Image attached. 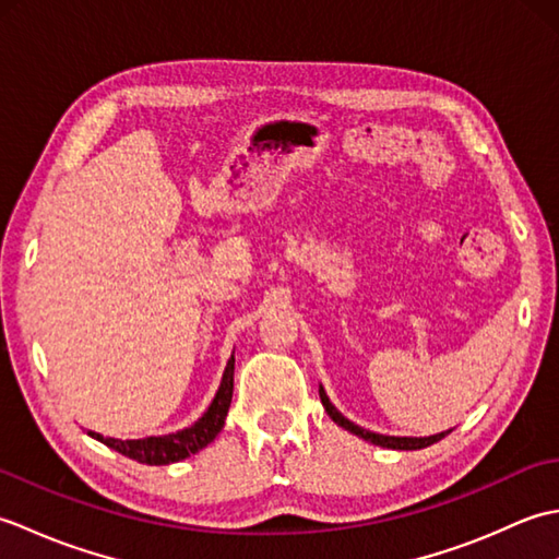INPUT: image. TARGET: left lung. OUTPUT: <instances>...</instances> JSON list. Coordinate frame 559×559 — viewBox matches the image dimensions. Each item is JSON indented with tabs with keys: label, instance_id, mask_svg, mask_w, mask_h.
<instances>
[{
	"label": "left lung",
	"instance_id": "obj_1",
	"mask_svg": "<svg viewBox=\"0 0 559 559\" xmlns=\"http://www.w3.org/2000/svg\"><path fill=\"white\" fill-rule=\"evenodd\" d=\"M319 399H322V406L326 408L329 418L334 420L336 425H341L343 430H348V432H353V435H358V437H362V439H365V442H372V444H377V447H384V449H401V451L425 449V447H430V444L439 442V439L447 437V435L451 432V430H447V432H439V435H432V437H389V435H377V432L365 430V427H360V425L350 423L348 418H343V415L336 411L334 403L329 401L326 391H324L322 386H319Z\"/></svg>",
	"mask_w": 559,
	"mask_h": 559
}]
</instances>
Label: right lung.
<instances>
[{
	"mask_svg": "<svg viewBox=\"0 0 559 559\" xmlns=\"http://www.w3.org/2000/svg\"><path fill=\"white\" fill-rule=\"evenodd\" d=\"M233 374H235V355H230L228 365L221 379V386L213 396L211 406L201 418L185 427L180 432L160 435V437H144V439H115L103 437L98 432H88L93 439H98L105 447L120 451L122 456L134 459L139 463H148V466H168V463L182 461L187 456L197 454V451L211 444L218 437L225 425V415H228L230 401H233Z\"/></svg>",
	"mask_w": 559,
	"mask_h": 559,
	"instance_id": "add662e5",
	"label": "right lung"
}]
</instances>
